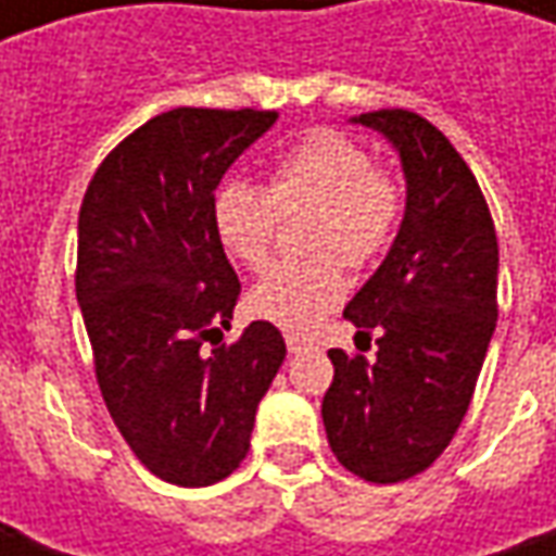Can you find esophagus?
Here are the masks:
<instances>
[{
  "label": "esophagus",
  "instance_id": "esophagus-1",
  "mask_svg": "<svg viewBox=\"0 0 556 556\" xmlns=\"http://www.w3.org/2000/svg\"><path fill=\"white\" fill-rule=\"evenodd\" d=\"M285 340H288L290 353H300V350H306V346H312L309 337H300V333H288Z\"/></svg>",
  "mask_w": 556,
  "mask_h": 556
}]
</instances>
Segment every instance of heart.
<instances>
[{"instance_id": "b5f03b06", "label": "heart", "mask_w": 556, "mask_h": 556, "mask_svg": "<svg viewBox=\"0 0 556 556\" xmlns=\"http://www.w3.org/2000/svg\"><path fill=\"white\" fill-rule=\"evenodd\" d=\"M303 210H315L309 250L321 256L275 266L247 296L250 315L285 331H312L343 303L346 275L333 253L350 266L374 263L399 228L402 191L358 141L315 129L275 161L268 188L247 179L219 185L213 225L231 260L263 271L281 216Z\"/></svg>"}]
</instances>
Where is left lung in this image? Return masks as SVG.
Returning a JSON list of instances; mask_svg holds the SVG:
<instances>
[{"instance_id":"left-lung-1","label":"left lung","mask_w":556,"mask_h":556,"mask_svg":"<svg viewBox=\"0 0 556 556\" xmlns=\"http://www.w3.org/2000/svg\"><path fill=\"white\" fill-rule=\"evenodd\" d=\"M350 123L393 144L405 213L387 260L343 315L377 358L331 350L321 417L337 460L368 482L427 470L458 433L498 321V238L470 166L433 123L374 111Z\"/></svg>"}]
</instances>
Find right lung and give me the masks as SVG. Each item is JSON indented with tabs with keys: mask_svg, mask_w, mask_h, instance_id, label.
Listing matches in <instances>:
<instances>
[{
	"mask_svg": "<svg viewBox=\"0 0 556 556\" xmlns=\"http://www.w3.org/2000/svg\"><path fill=\"white\" fill-rule=\"evenodd\" d=\"M275 119L253 108L166 111L104 157L79 206L76 303L104 405L136 458L185 489L247 458L260 399L288 355L268 321L203 350L241 293L213 198Z\"/></svg>",
	"mask_w": 556,
	"mask_h": 556,
	"instance_id": "right-lung-1",
	"label": "right lung"
}]
</instances>
